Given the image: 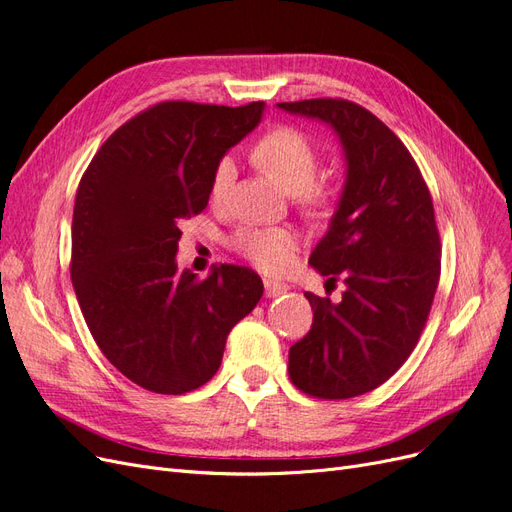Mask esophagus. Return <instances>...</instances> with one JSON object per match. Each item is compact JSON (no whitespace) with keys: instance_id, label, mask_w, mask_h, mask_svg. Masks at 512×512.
Masks as SVG:
<instances>
[{"instance_id":"1","label":"esophagus","mask_w":512,"mask_h":512,"mask_svg":"<svg viewBox=\"0 0 512 512\" xmlns=\"http://www.w3.org/2000/svg\"><path fill=\"white\" fill-rule=\"evenodd\" d=\"M286 290H288V284H284V282L265 280V292H267V297H280V294H284Z\"/></svg>"}]
</instances>
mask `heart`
Wrapping results in <instances>:
<instances>
[{
	"label": "heart",
	"mask_w": 512,
	"mask_h": 512,
	"mask_svg": "<svg viewBox=\"0 0 512 512\" xmlns=\"http://www.w3.org/2000/svg\"><path fill=\"white\" fill-rule=\"evenodd\" d=\"M256 166L267 173L288 194H297L299 203L309 209H320L327 203V194L314 185L320 156L309 138L294 128H277L265 134L252 151ZM235 162L222 158L211 179V196L220 198L235 179ZM235 247L267 273H284L290 265L299 239L286 228H243L235 235Z\"/></svg>",
	"instance_id": "heart-1"
}]
</instances>
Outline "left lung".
Returning <instances> with one entry per match:
<instances>
[{"label": "left lung", "instance_id": "8db88e82", "mask_svg": "<svg viewBox=\"0 0 512 512\" xmlns=\"http://www.w3.org/2000/svg\"><path fill=\"white\" fill-rule=\"evenodd\" d=\"M277 106L331 126L346 160L329 230L309 256L346 290L339 303L305 292L314 322L290 348L288 374L307 395L356 397L404 365L427 322L440 280L431 194L406 145L367 108L333 98Z\"/></svg>", "mask_w": 512, "mask_h": 512}]
</instances>
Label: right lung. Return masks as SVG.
<instances>
[{
  "label": "right lung",
  "instance_id": "add662e5",
  "mask_svg": "<svg viewBox=\"0 0 512 512\" xmlns=\"http://www.w3.org/2000/svg\"><path fill=\"white\" fill-rule=\"evenodd\" d=\"M265 102H160L106 138L76 190L72 286L102 354L147 391L209 382L226 337L262 297L260 277L177 269L181 222L209 203L215 166L250 134Z\"/></svg>",
  "mask_w": 512,
  "mask_h": 512
}]
</instances>
